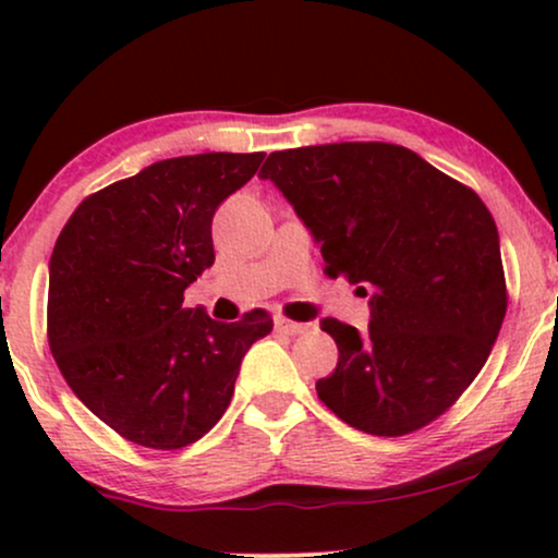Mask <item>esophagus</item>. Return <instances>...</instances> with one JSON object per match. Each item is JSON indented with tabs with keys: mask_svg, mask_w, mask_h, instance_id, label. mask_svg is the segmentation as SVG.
I'll return each instance as SVG.
<instances>
[{
	"mask_svg": "<svg viewBox=\"0 0 558 558\" xmlns=\"http://www.w3.org/2000/svg\"><path fill=\"white\" fill-rule=\"evenodd\" d=\"M275 330L283 332V336H299V332L306 330L304 323H293L288 317H275Z\"/></svg>",
	"mask_w": 558,
	"mask_h": 558,
	"instance_id": "esophagus-1",
	"label": "esophagus"
}]
</instances>
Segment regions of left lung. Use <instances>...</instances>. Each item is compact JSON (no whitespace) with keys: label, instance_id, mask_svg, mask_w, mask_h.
I'll return each instance as SVG.
<instances>
[{"label":"left lung","instance_id":"left-lung-1","mask_svg":"<svg viewBox=\"0 0 558 558\" xmlns=\"http://www.w3.org/2000/svg\"><path fill=\"white\" fill-rule=\"evenodd\" d=\"M259 175L315 235L325 275L369 296L367 332L323 319L338 367L319 401L383 438L430 425L483 369L509 304L483 198L386 141L272 151Z\"/></svg>","mask_w":558,"mask_h":558}]
</instances>
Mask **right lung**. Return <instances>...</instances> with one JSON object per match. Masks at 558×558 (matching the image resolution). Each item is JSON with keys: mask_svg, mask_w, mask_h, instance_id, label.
<instances>
[{"mask_svg": "<svg viewBox=\"0 0 558 558\" xmlns=\"http://www.w3.org/2000/svg\"><path fill=\"white\" fill-rule=\"evenodd\" d=\"M262 151L175 157L78 204L49 262L47 338L73 393L131 444L175 451L217 425L265 310L217 323L183 306L215 262L213 217Z\"/></svg>", "mask_w": 558, "mask_h": 558, "instance_id": "add662e5", "label": "right lung"}]
</instances>
